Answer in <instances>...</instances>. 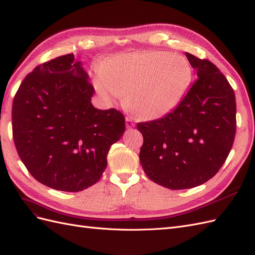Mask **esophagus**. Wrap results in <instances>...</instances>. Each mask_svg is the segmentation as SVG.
<instances>
[{"instance_id":"obj_1","label":"esophagus","mask_w":255,"mask_h":255,"mask_svg":"<svg viewBox=\"0 0 255 255\" xmlns=\"http://www.w3.org/2000/svg\"><path fill=\"white\" fill-rule=\"evenodd\" d=\"M126 126H127L128 128H132L135 127V122L133 121L132 118L127 117V119H126Z\"/></svg>"}]
</instances>
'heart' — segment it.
<instances>
[{
    "mask_svg": "<svg viewBox=\"0 0 255 255\" xmlns=\"http://www.w3.org/2000/svg\"><path fill=\"white\" fill-rule=\"evenodd\" d=\"M192 78L187 60L164 51L121 54L109 59L95 78L107 104L126 95L127 103L144 118H158L180 103Z\"/></svg>",
    "mask_w": 255,
    "mask_h": 255,
    "instance_id": "heart-1",
    "label": "heart"
}]
</instances>
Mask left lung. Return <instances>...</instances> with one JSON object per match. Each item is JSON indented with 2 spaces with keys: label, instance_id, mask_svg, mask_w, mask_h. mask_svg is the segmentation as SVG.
<instances>
[{
  "label": "left lung",
  "instance_id": "obj_1",
  "mask_svg": "<svg viewBox=\"0 0 255 255\" xmlns=\"http://www.w3.org/2000/svg\"><path fill=\"white\" fill-rule=\"evenodd\" d=\"M198 79L180 104L156 120L139 122V159L150 180L169 189L199 186L219 171L236 133L234 90L208 59L186 53Z\"/></svg>",
  "mask_w": 255,
  "mask_h": 255
}]
</instances>
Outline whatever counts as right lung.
Returning a JSON list of instances; mask_svg holds the SVG:
<instances>
[{
  "mask_svg": "<svg viewBox=\"0 0 255 255\" xmlns=\"http://www.w3.org/2000/svg\"><path fill=\"white\" fill-rule=\"evenodd\" d=\"M67 54L38 65L12 101V137L28 172L45 186L81 191L101 179L107 154L126 130L125 115L98 110L81 63Z\"/></svg>",
  "mask_w": 255,
  "mask_h": 255,
  "instance_id": "add662e5",
  "label": "right lung"
}]
</instances>
